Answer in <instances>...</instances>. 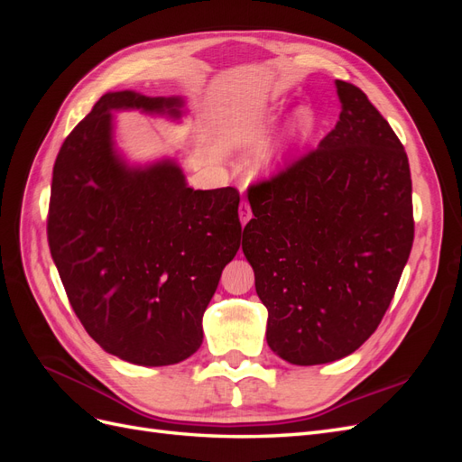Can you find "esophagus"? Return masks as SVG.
Masks as SVG:
<instances>
[{
    "instance_id": "esophagus-1",
    "label": "esophagus",
    "mask_w": 462,
    "mask_h": 462,
    "mask_svg": "<svg viewBox=\"0 0 462 462\" xmlns=\"http://www.w3.org/2000/svg\"><path fill=\"white\" fill-rule=\"evenodd\" d=\"M239 217H241V223H243V227L246 226V221L253 217V209H250V204L246 202V200H243L241 204H239Z\"/></svg>"
}]
</instances>
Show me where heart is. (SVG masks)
<instances>
[{"label":"heart","mask_w":462,"mask_h":462,"mask_svg":"<svg viewBox=\"0 0 462 462\" xmlns=\"http://www.w3.org/2000/svg\"><path fill=\"white\" fill-rule=\"evenodd\" d=\"M312 129H314V116H312V111L306 109V107L299 109L297 114H295V117H292L291 125H289L287 143L277 144V146H273V148H270L268 152H265V153H263V163L270 165V163H275V162L282 160L285 150H287V146H289L291 143L302 141V138H306V136L310 134Z\"/></svg>","instance_id":"1"}]
</instances>
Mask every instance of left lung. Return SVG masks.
Returning <instances> with one entry per match:
<instances>
[{
    "instance_id": "obj_1",
    "label": "left lung",
    "mask_w": 462,
    "mask_h": 462,
    "mask_svg": "<svg viewBox=\"0 0 462 462\" xmlns=\"http://www.w3.org/2000/svg\"><path fill=\"white\" fill-rule=\"evenodd\" d=\"M318 148L248 187L243 253L268 309L265 339L291 365L355 353L380 326L414 241L407 152L358 87Z\"/></svg>"
}]
</instances>
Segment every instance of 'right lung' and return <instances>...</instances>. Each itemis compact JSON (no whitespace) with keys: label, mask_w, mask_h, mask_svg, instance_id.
<instances>
[{"label":"right lung","mask_w":462,"mask_h":462,"mask_svg":"<svg viewBox=\"0 0 462 462\" xmlns=\"http://www.w3.org/2000/svg\"><path fill=\"white\" fill-rule=\"evenodd\" d=\"M179 97L102 96L53 163L48 245L67 299L104 351L167 366L202 345V316L241 246L239 190H194L173 162L129 170L111 109L179 116Z\"/></svg>","instance_id":"1"}]
</instances>
